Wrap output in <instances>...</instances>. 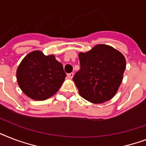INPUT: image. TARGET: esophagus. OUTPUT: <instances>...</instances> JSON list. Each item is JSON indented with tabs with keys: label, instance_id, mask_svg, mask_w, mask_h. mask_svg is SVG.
<instances>
[{
	"label": "esophagus",
	"instance_id": "esophagus-1",
	"mask_svg": "<svg viewBox=\"0 0 146 146\" xmlns=\"http://www.w3.org/2000/svg\"><path fill=\"white\" fill-rule=\"evenodd\" d=\"M73 73H69V74H67V76H68L69 79H73Z\"/></svg>",
	"mask_w": 146,
	"mask_h": 146
}]
</instances>
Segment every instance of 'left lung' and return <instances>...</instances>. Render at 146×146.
<instances>
[{
  "instance_id": "left-lung-1",
  "label": "left lung",
  "mask_w": 146,
  "mask_h": 146,
  "mask_svg": "<svg viewBox=\"0 0 146 146\" xmlns=\"http://www.w3.org/2000/svg\"><path fill=\"white\" fill-rule=\"evenodd\" d=\"M80 70L73 81L83 98L102 104L115 96L126 68L124 56L113 47L97 44L88 52L79 54Z\"/></svg>"
}]
</instances>
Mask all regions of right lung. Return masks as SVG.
<instances>
[{
    "label": "right lung",
    "mask_w": 146,
    "mask_h": 146,
    "mask_svg": "<svg viewBox=\"0 0 146 146\" xmlns=\"http://www.w3.org/2000/svg\"><path fill=\"white\" fill-rule=\"evenodd\" d=\"M66 77L63 65L54 55L34 50L24 57L17 70V80L24 94L36 101L54 96Z\"/></svg>",
    "instance_id": "obj_1"
}]
</instances>
